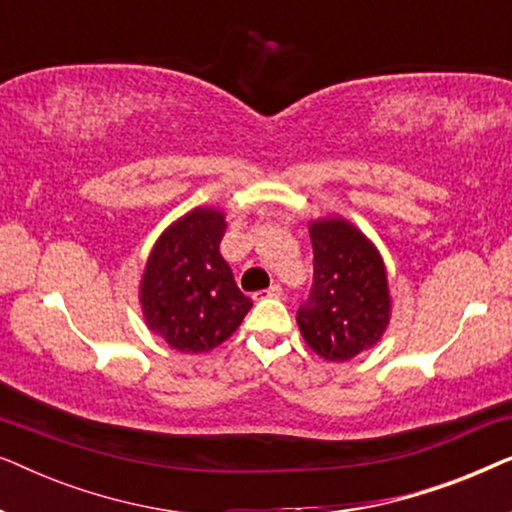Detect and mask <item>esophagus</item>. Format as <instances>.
<instances>
[{"label":"esophagus","mask_w":512,"mask_h":512,"mask_svg":"<svg viewBox=\"0 0 512 512\" xmlns=\"http://www.w3.org/2000/svg\"><path fill=\"white\" fill-rule=\"evenodd\" d=\"M282 296V286L279 284H272L270 289H265V291H256L254 293V300H265V298H279Z\"/></svg>","instance_id":"obj_1"}]
</instances>
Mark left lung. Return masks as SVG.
I'll return each instance as SVG.
<instances>
[{"label": "left lung", "instance_id": "1", "mask_svg": "<svg viewBox=\"0 0 512 512\" xmlns=\"http://www.w3.org/2000/svg\"><path fill=\"white\" fill-rule=\"evenodd\" d=\"M314 277L296 321L310 349L326 361H349L373 347L389 324L384 263L368 237L345 219L310 226Z\"/></svg>", "mask_w": 512, "mask_h": 512}]
</instances>
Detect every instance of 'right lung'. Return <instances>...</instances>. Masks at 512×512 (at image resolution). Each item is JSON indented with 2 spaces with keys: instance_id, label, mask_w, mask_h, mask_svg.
Masks as SVG:
<instances>
[{
  "instance_id": "1",
  "label": "right lung",
  "mask_w": 512,
  "mask_h": 512,
  "mask_svg": "<svg viewBox=\"0 0 512 512\" xmlns=\"http://www.w3.org/2000/svg\"><path fill=\"white\" fill-rule=\"evenodd\" d=\"M223 233V214L198 207L160 235L146 263L139 289L146 326L177 352H209L251 310L219 251Z\"/></svg>"
}]
</instances>
